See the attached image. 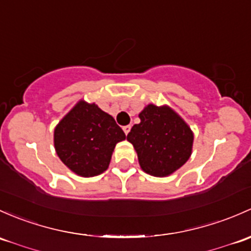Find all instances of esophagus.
<instances>
[{
  "instance_id": "34e87169",
  "label": "esophagus",
  "mask_w": 251,
  "mask_h": 251,
  "mask_svg": "<svg viewBox=\"0 0 251 251\" xmlns=\"http://www.w3.org/2000/svg\"><path fill=\"white\" fill-rule=\"evenodd\" d=\"M123 130H124V132H125V134H128V132H130V130H131V126L130 125L124 126Z\"/></svg>"
}]
</instances>
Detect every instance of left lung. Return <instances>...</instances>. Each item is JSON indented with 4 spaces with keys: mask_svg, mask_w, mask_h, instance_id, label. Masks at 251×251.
<instances>
[{
    "mask_svg": "<svg viewBox=\"0 0 251 251\" xmlns=\"http://www.w3.org/2000/svg\"><path fill=\"white\" fill-rule=\"evenodd\" d=\"M127 141L133 144L139 165L154 176H170L189 160L194 133L172 108L148 104L139 113Z\"/></svg>",
    "mask_w": 251,
    "mask_h": 251,
    "instance_id": "1",
    "label": "left lung"
}]
</instances>
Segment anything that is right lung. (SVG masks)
<instances>
[{"mask_svg": "<svg viewBox=\"0 0 251 251\" xmlns=\"http://www.w3.org/2000/svg\"><path fill=\"white\" fill-rule=\"evenodd\" d=\"M126 134L114 118L95 103L79 101L54 131L57 156L72 172L95 176L109 166L115 144Z\"/></svg>", "mask_w": 251, "mask_h": 251, "instance_id": "1", "label": "right lung"}]
</instances>
